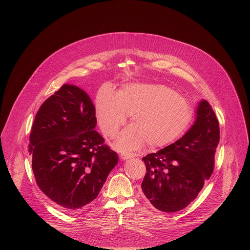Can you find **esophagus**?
<instances>
[{
  "label": "esophagus",
  "mask_w": 250,
  "mask_h": 250,
  "mask_svg": "<svg viewBox=\"0 0 250 250\" xmlns=\"http://www.w3.org/2000/svg\"><path fill=\"white\" fill-rule=\"evenodd\" d=\"M131 157H133L132 154H122V155H121V158H122L123 160H127V159H129Z\"/></svg>",
  "instance_id": "1"
}]
</instances>
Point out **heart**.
Returning <instances> with one entry per match:
<instances>
[{
  "label": "heart",
  "instance_id": "obj_1",
  "mask_svg": "<svg viewBox=\"0 0 250 250\" xmlns=\"http://www.w3.org/2000/svg\"><path fill=\"white\" fill-rule=\"evenodd\" d=\"M95 116L101 131L114 138L130 115L132 125L113 143L122 153L139 150L146 143L159 148L173 143L187 130L193 117L189 102L162 84L131 83L116 94L102 87L95 98Z\"/></svg>",
  "mask_w": 250,
  "mask_h": 250
}]
</instances>
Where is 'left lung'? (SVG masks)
<instances>
[{
    "label": "left lung",
    "instance_id": "8db88e82",
    "mask_svg": "<svg viewBox=\"0 0 250 250\" xmlns=\"http://www.w3.org/2000/svg\"><path fill=\"white\" fill-rule=\"evenodd\" d=\"M196 120L181 139L143 158L146 173L142 189L159 211L174 213L186 208L213 173L219 143V125L206 100L200 101Z\"/></svg>",
    "mask_w": 250,
    "mask_h": 250
}]
</instances>
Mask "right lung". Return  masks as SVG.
I'll list each match as a JSON object with an SVG mask.
<instances>
[{
    "label": "right lung",
    "mask_w": 250,
    "mask_h": 250,
    "mask_svg": "<svg viewBox=\"0 0 250 250\" xmlns=\"http://www.w3.org/2000/svg\"><path fill=\"white\" fill-rule=\"evenodd\" d=\"M95 125L90 96L71 84H63L36 113L29 144L36 184L64 212L85 209L118 163Z\"/></svg>",
    "instance_id": "add662e5"
}]
</instances>
